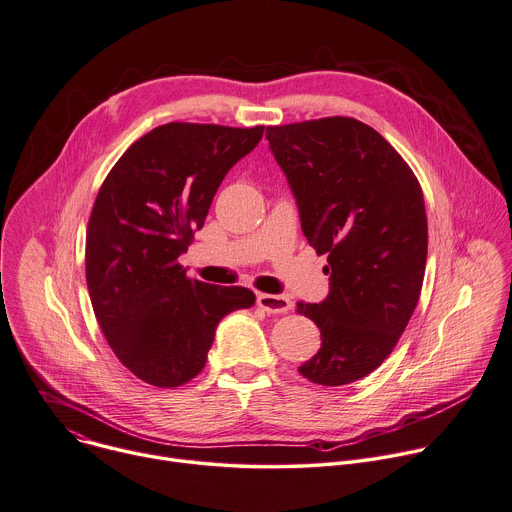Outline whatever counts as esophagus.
<instances>
[{
  "label": "esophagus",
  "instance_id": "esophagus-1",
  "mask_svg": "<svg viewBox=\"0 0 512 512\" xmlns=\"http://www.w3.org/2000/svg\"><path fill=\"white\" fill-rule=\"evenodd\" d=\"M257 305L267 313H285L291 309V299L287 295H273V293H259Z\"/></svg>",
  "mask_w": 512,
  "mask_h": 512
}]
</instances>
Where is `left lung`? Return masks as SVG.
I'll use <instances>...</instances> for the list:
<instances>
[{
  "label": "left lung",
  "instance_id": "8db88e82",
  "mask_svg": "<svg viewBox=\"0 0 512 512\" xmlns=\"http://www.w3.org/2000/svg\"><path fill=\"white\" fill-rule=\"evenodd\" d=\"M307 243L327 255L329 293L297 303L321 331L299 366L319 386L372 374L394 350L422 291L428 221L418 179L372 126L331 116L267 126Z\"/></svg>",
  "mask_w": 512,
  "mask_h": 512
}]
</instances>
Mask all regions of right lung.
Segmentation results:
<instances>
[{
    "instance_id": "obj_1",
    "label": "right lung",
    "mask_w": 512,
    "mask_h": 512,
    "mask_svg": "<svg viewBox=\"0 0 512 512\" xmlns=\"http://www.w3.org/2000/svg\"><path fill=\"white\" fill-rule=\"evenodd\" d=\"M263 126L168 122L140 136L102 183L86 233V283L116 358L156 388L191 382L219 321L255 303L245 287L189 279L179 257L225 175Z\"/></svg>"
}]
</instances>
